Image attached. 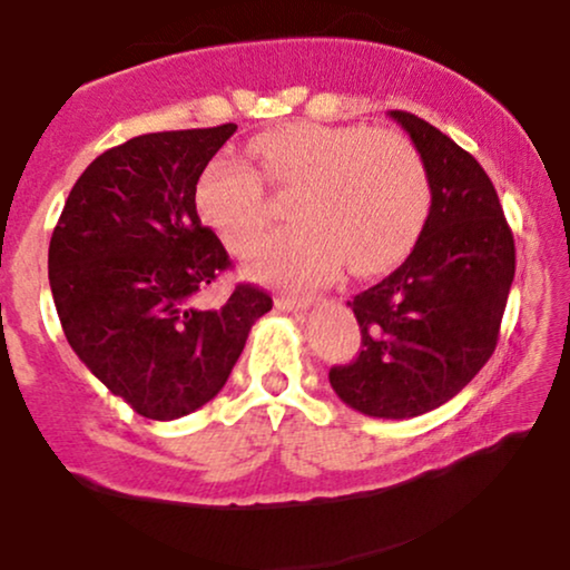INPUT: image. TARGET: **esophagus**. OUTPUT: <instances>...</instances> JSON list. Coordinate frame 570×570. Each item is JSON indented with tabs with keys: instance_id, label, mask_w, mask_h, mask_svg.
Returning a JSON list of instances; mask_svg holds the SVG:
<instances>
[{
	"instance_id": "esophagus-1",
	"label": "esophagus",
	"mask_w": 570,
	"mask_h": 570,
	"mask_svg": "<svg viewBox=\"0 0 570 570\" xmlns=\"http://www.w3.org/2000/svg\"><path fill=\"white\" fill-rule=\"evenodd\" d=\"M313 303H316L313 297H284V294L276 297L278 311H307V307H311Z\"/></svg>"
}]
</instances>
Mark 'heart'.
Returning a JSON list of instances; mask_svg holds the SVG:
<instances>
[{"label": "heart", "mask_w": 570, "mask_h": 570, "mask_svg": "<svg viewBox=\"0 0 570 570\" xmlns=\"http://www.w3.org/2000/svg\"><path fill=\"white\" fill-rule=\"evenodd\" d=\"M271 187L297 189L294 225L246 252L252 278L307 289L332 278L348 257L358 276L381 273L415 246L431 212V185L407 139L367 126L299 122L252 141ZM200 217L227 246L244 248L265 225V187L238 158H217L195 189Z\"/></svg>", "instance_id": "obj_1"}]
</instances>
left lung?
<instances>
[{"label": "left lung", "mask_w": 570, "mask_h": 570, "mask_svg": "<svg viewBox=\"0 0 570 570\" xmlns=\"http://www.w3.org/2000/svg\"><path fill=\"white\" fill-rule=\"evenodd\" d=\"M426 166L431 212L410 257L351 299L362 351L330 370L335 394L372 417L442 407L485 367L514 281V238L485 168L440 128L389 112Z\"/></svg>", "instance_id": "8db88e82"}]
</instances>
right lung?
<instances>
[{"label": "right lung", "instance_id": "add662e5", "mask_svg": "<svg viewBox=\"0 0 570 570\" xmlns=\"http://www.w3.org/2000/svg\"><path fill=\"white\" fill-rule=\"evenodd\" d=\"M235 128L163 130L107 149L71 187L50 238V292L71 351L149 421L212 402L273 307L252 284L212 311L195 305L230 267L195 189Z\"/></svg>", "mask_w": 570, "mask_h": 570}]
</instances>
